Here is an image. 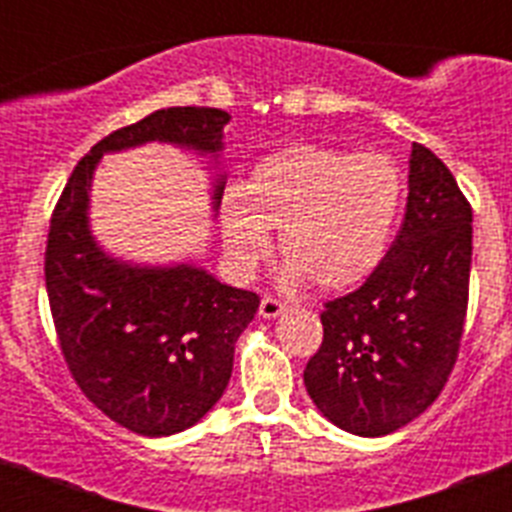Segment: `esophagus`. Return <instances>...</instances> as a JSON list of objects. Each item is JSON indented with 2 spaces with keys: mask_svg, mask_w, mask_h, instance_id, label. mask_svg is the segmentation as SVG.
Returning <instances> with one entry per match:
<instances>
[{
  "mask_svg": "<svg viewBox=\"0 0 512 512\" xmlns=\"http://www.w3.org/2000/svg\"><path fill=\"white\" fill-rule=\"evenodd\" d=\"M287 310V305H284L282 300H277V297H261V305H259V315L261 318L271 320V318H277V315H282V312Z\"/></svg>",
  "mask_w": 512,
  "mask_h": 512,
  "instance_id": "obj_1",
  "label": "esophagus"
}]
</instances>
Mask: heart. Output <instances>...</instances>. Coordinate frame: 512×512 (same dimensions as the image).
Returning <instances> with one entry per match:
<instances>
[{"label":"heart","instance_id":"1","mask_svg":"<svg viewBox=\"0 0 512 512\" xmlns=\"http://www.w3.org/2000/svg\"><path fill=\"white\" fill-rule=\"evenodd\" d=\"M402 174L382 153L284 146L261 156L241 192L223 197V243L251 271L269 256V228L292 279L318 289L364 282L390 248L400 220Z\"/></svg>","mask_w":512,"mask_h":512}]
</instances>
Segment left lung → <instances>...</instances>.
Listing matches in <instances>:
<instances>
[{"instance_id":"obj_1","label":"left lung","mask_w":512,"mask_h":512,"mask_svg":"<svg viewBox=\"0 0 512 512\" xmlns=\"http://www.w3.org/2000/svg\"><path fill=\"white\" fill-rule=\"evenodd\" d=\"M408 207L382 264L325 302L323 343L305 366L320 413L356 436H387L441 395L469 302L472 205L449 166L413 143Z\"/></svg>"}]
</instances>
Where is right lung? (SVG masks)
<instances>
[{"instance_id":"add662e5","label":"right lung","mask_w":512,"mask_h":512,"mask_svg":"<svg viewBox=\"0 0 512 512\" xmlns=\"http://www.w3.org/2000/svg\"><path fill=\"white\" fill-rule=\"evenodd\" d=\"M228 120L215 107H169L115 130L76 164L51 217L45 289L63 359L89 402L140 436H171L210 413L259 295L192 264L112 259L89 230L92 176L104 153L151 140L217 156ZM223 189L220 174L215 210Z\"/></svg>"}]
</instances>
